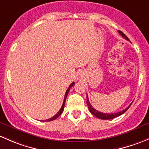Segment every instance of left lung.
I'll return each mask as SVG.
<instances>
[{"instance_id":"left-lung-1","label":"left lung","mask_w":149,"mask_h":149,"mask_svg":"<svg viewBox=\"0 0 149 149\" xmlns=\"http://www.w3.org/2000/svg\"><path fill=\"white\" fill-rule=\"evenodd\" d=\"M118 32L121 36H123V37L125 38L126 40L129 41L128 38L127 37V36H125V35L124 34L122 31H118ZM87 106H88L89 110L90 111V113H91L93 116H95V117H97L100 119H102V120H110V119H113V118H115L118 117V116H120L122 114H123V113H125V112L126 111V110H128V109L130 108V106L131 105H131H130L128 107H127L125 110H121V111L118 112V113H101V112L97 111V110H96L95 109L93 108V106L91 105L90 102H89V98H88V97H87Z\"/></svg>"}]
</instances>
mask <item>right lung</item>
<instances>
[{
  "instance_id": "add662e5",
  "label": "right lung",
  "mask_w": 149,
  "mask_h": 149,
  "mask_svg": "<svg viewBox=\"0 0 149 149\" xmlns=\"http://www.w3.org/2000/svg\"><path fill=\"white\" fill-rule=\"evenodd\" d=\"M74 85V82H72V83L71 85H70V86H69L68 89H67V91H66L65 95H64V101H63V104H62V107H61V108H60V110H59V111L58 112V113H56V114L54 116H53V117L51 118H49V119H47V120H44V121H52V120H55V119H56V118H57L59 117V116H60L61 114H62V112H63V110H64V105H65V101H66V98H67V95H68L69 92H70V88H71V87H72V86Z\"/></svg>"
}]
</instances>
